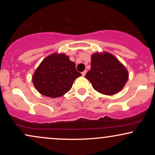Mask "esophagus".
Here are the masks:
<instances>
[{"mask_svg":"<svg viewBox=\"0 0 155 155\" xmlns=\"http://www.w3.org/2000/svg\"><path fill=\"white\" fill-rule=\"evenodd\" d=\"M86 73H87V71L85 70V71H83L82 73H81V74H82L83 76H84L85 74H86Z\"/></svg>","mask_w":155,"mask_h":155,"instance_id":"34e87169","label":"esophagus"}]
</instances>
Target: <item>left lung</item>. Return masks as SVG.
<instances>
[{"label":"left lung","mask_w":155,"mask_h":155,"mask_svg":"<svg viewBox=\"0 0 155 155\" xmlns=\"http://www.w3.org/2000/svg\"><path fill=\"white\" fill-rule=\"evenodd\" d=\"M85 77L96 91L112 95L122 90L128 79V73L114 56L105 52L92 55L91 69Z\"/></svg>","instance_id":"1"}]
</instances>
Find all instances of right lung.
<instances>
[{"mask_svg": "<svg viewBox=\"0 0 155 155\" xmlns=\"http://www.w3.org/2000/svg\"><path fill=\"white\" fill-rule=\"evenodd\" d=\"M81 76L74 62L64 54H53L46 58L35 71L33 82L41 95L58 97L72 87L74 80Z\"/></svg>", "mask_w": 155, "mask_h": 155, "instance_id": "right-lung-1", "label": "right lung"}]
</instances>
